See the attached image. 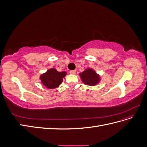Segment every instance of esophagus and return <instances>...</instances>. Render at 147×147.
Returning a JSON list of instances; mask_svg holds the SVG:
<instances>
[{
  "label": "esophagus",
  "mask_w": 147,
  "mask_h": 147,
  "mask_svg": "<svg viewBox=\"0 0 147 147\" xmlns=\"http://www.w3.org/2000/svg\"><path fill=\"white\" fill-rule=\"evenodd\" d=\"M70 74H72V75L75 74H76V70H70Z\"/></svg>",
  "instance_id": "esophagus-1"
}]
</instances>
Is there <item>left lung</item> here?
Masks as SVG:
<instances>
[{
  "mask_svg": "<svg viewBox=\"0 0 147 147\" xmlns=\"http://www.w3.org/2000/svg\"><path fill=\"white\" fill-rule=\"evenodd\" d=\"M80 77L84 84L88 86H96L100 82V75L91 68H87L79 74Z\"/></svg>",
  "mask_w": 147,
  "mask_h": 147,
  "instance_id": "obj_1",
  "label": "left lung"
}]
</instances>
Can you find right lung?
I'll use <instances>...</instances> for the list:
<instances>
[{
  "mask_svg": "<svg viewBox=\"0 0 147 147\" xmlns=\"http://www.w3.org/2000/svg\"><path fill=\"white\" fill-rule=\"evenodd\" d=\"M66 75L65 71L58 72L56 69L51 68L41 74L39 78L44 86L48 89H55L59 86Z\"/></svg>",
  "mask_w": 147,
  "mask_h": 147,
  "instance_id": "1",
  "label": "right lung"
}]
</instances>
